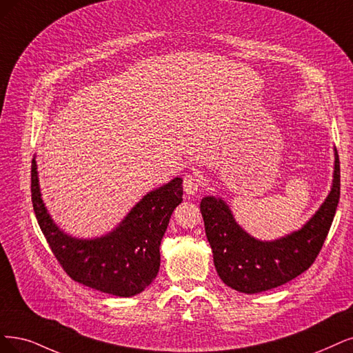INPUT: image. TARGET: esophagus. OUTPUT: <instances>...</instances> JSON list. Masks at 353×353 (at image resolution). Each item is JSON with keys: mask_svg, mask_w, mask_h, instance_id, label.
<instances>
[{"mask_svg": "<svg viewBox=\"0 0 353 353\" xmlns=\"http://www.w3.org/2000/svg\"><path fill=\"white\" fill-rule=\"evenodd\" d=\"M183 189L188 196H193L199 190V179L193 174H188L183 179Z\"/></svg>", "mask_w": 353, "mask_h": 353, "instance_id": "obj_1", "label": "esophagus"}]
</instances>
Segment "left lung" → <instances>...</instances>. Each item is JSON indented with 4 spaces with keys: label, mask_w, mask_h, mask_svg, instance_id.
I'll return each mask as SVG.
<instances>
[{
    "label": "left lung",
    "mask_w": 353,
    "mask_h": 353,
    "mask_svg": "<svg viewBox=\"0 0 353 353\" xmlns=\"http://www.w3.org/2000/svg\"><path fill=\"white\" fill-rule=\"evenodd\" d=\"M341 196V164L334 148L330 192L307 223L275 240H260L247 232L234 218L224 198L201 201L206 239L211 244L219 278L230 288L259 294L292 281L305 272L317 254L333 223Z\"/></svg>",
    "instance_id": "obj_1"
}]
</instances>
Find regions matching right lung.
I'll use <instances>...</instances> for the list:
<instances>
[{
	"label": "right lung",
	"instance_id": "add662e5",
	"mask_svg": "<svg viewBox=\"0 0 353 353\" xmlns=\"http://www.w3.org/2000/svg\"><path fill=\"white\" fill-rule=\"evenodd\" d=\"M183 179L150 190L126 216L103 236L80 239L65 232L49 214L32 161L33 210L52 252L63 270L90 288L114 296L141 294L160 270V245L176 206L183 201Z\"/></svg>",
	"mask_w": 353,
	"mask_h": 353
}]
</instances>
